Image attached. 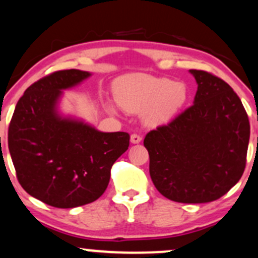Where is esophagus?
I'll return each mask as SVG.
<instances>
[{
	"label": "esophagus",
	"instance_id": "1",
	"mask_svg": "<svg viewBox=\"0 0 258 258\" xmlns=\"http://www.w3.org/2000/svg\"><path fill=\"white\" fill-rule=\"evenodd\" d=\"M142 142V136L137 135V133H133L131 135V143L132 144H138V143Z\"/></svg>",
	"mask_w": 258,
	"mask_h": 258
}]
</instances>
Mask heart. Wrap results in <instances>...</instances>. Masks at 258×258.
Returning <instances> with one entry per match:
<instances>
[{
    "label": "heart",
    "mask_w": 258,
    "mask_h": 258,
    "mask_svg": "<svg viewBox=\"0 0 258 258\" xmlns=\"http://www.w3.org/2000/svg\"><path fill=\"white\" fill-rule=\"evenodd\" d=\"M114 95L121 108L132 113L143 110L148 125L166 122L186 101V86L166 78H155L148 74H126L114 83ZM111 113L113 104L107 105Z\"/></svg>",
    "instance_id": "obj_1"
}]
</instances>
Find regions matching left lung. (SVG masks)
I'll list each match as a JSON object with an SVG mask.
<instances>
[{
	"mask_svg": "<svg viewBox=\"0 0 258 258\" xmlns=\"http://www.w3.org/2000/svg\"><path fill=\"white\" fill-rule=\"evenodd\" d=\"M194 104L145 136L151 180L179 203L219 200L239 181L246 163L250 123L240 98L222 79L190 70Z\"/></svg>",
	"mask_w": 258,
	"mask_h": 258,
	"instance_id": "8db88e82",
	"label": "left lung"
}]
</instances>
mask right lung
<instances>
[{"label": "right lung", "instance_id": "right-lung-1", "mask_svg": "<svg viewBox=\"0 0 258 258\" xmlns=\"http://www.w3.org/2000/svg\"><path fill=\"white\" fill-rule=\"evenodd\" d=\"M91 76L57 71L26 89L8 130V148L20 185L55 208L91 203L109 184L110 169L130 145L126 132H101L83 120L63 116V90Z\"/></svg>", "mask_w": 258, "mask_h": 258}]
</instances>
